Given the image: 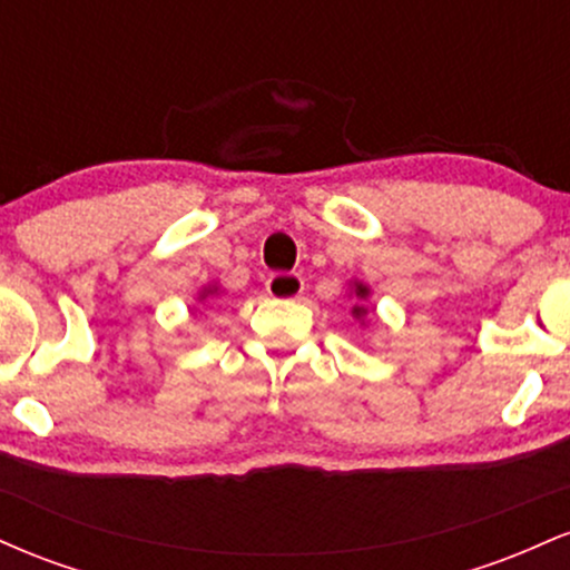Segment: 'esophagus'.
I'll list each match as a JSON object with an SVG mask.
<instances>
[{
    "instance_id": "34e87169",
    "label": "esophagus",
    "mask_w": 570,
    "mask_h": 570,
    "mask_svg": "<svg viewBox=\"0 0 570 570\" xmlns=\"http://www.w3.org/2000/svg\"><path fill=\"white\" fill-rule=\"evenodd\" d=\"M265 289L276 299H297L305 289V281L299 278L297 273H273V276L267 278Z\"/></svg>"
}]
</instances>
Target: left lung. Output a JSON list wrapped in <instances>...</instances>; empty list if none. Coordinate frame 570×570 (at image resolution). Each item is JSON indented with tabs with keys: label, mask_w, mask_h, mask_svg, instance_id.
<instances>
[{
	"label": "left lung",
	"mask_w": 570,
	"mask_h": 570,
	"mask_svg": "<svg viewBox=\"0 0 570 570\" xmlns=\"http://www.w3.org/2000/svg\"><path fill=\"white\" fill-rule=\"evenodd\" d=\"M356 297H367V286H356ZM353 313H356V316H362L364 307H353Z\"/></svg>",
	"instance_id": "left-lung-1"
}]
</instances>
